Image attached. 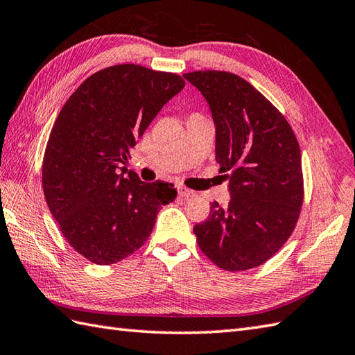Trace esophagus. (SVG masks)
<instances>
[{"mask_svg":"<svg viewBox=\"0 0 355 355\" xmlns=\"http://www.w3.org/2000/svg\"><path fill=\"white\" fill-rule=\"evenodd\" d=\"M195 192L191 191V189H186V187H178V196L180 198H191L193 196Z\"/></svg>","mask_w":355,"mask_h":355,"instance_id":"esophagus-1","label":"esophagus"}]
</instances>
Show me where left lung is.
Masks as SVG:
<instances>
[{"mask_svg":"<svg viewBox=\"0 0 355 355\" xmlns=\"http://www.w3.org/2000/svg\"><path fill=\"white\" fill-rule=\"evenodd\" d=\"M209 103L216 127V162L232 200L193 233L216 266L236 272L260 266L286 243L304 200L301 151L286 118L248 81L225 71L183 76Z\"/></svg>","mask_w":355,"mask_h":355,"instance_id":"1","label":"left lung"}]
</instances>
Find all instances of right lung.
<instances>
[{"mask_svg": "<svg viewBox=\"0 0 355 355\" xmlns=\"http://www.w3.org/2000/svg\"><path fill=\"white\" fill-rule=\"evenodd\" d=\"M184 85L177 73L114 64L86 78L57 116L42 164L45 200L66 241L92 263L113 265L139 250L175 200L174 184L125 175L123 164Z\"/></svg>", "mask_w": 355, "mask_h": 355, "instance_id": "1", "label": "right lung"}]
</instances>
